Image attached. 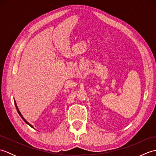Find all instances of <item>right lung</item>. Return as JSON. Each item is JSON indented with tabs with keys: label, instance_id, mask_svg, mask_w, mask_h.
<instances>
[{
	"label": "right lung",
	"instance_id": "1",
	"mask_svg": "<svg viewBox=\"0 0 156 156\" xmlns=\"http://www.w3.org/2000/svg\"><path fill=\"white\" fill-rule=\"evenodd\" d=\"M15 107H16V111H17V112H18V113L19 114V115H20V116H21V118H22V119H23V121H25V122H26V123H27V124H28V125H29V126H30V127H33V126H32V125H31V124H29V122H27V121H26V120H25V119L24 118H23V116H22V115L21 114V112H19V109H18V108H17V106H16V102H15ZM33 128H34V127H33Z\"/></svg>",
	"mask_w": 156,
	"mask_h": 156
}]
</instances>
